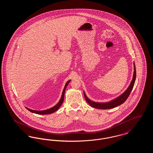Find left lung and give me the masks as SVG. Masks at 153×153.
I'll return each instance as SVG.
<instances>
[{
  "label": "left lung",
  "mask_w": 153,
  "mask_h": 153,
  "mask_svg": "<svg viewBox=\"0 0 153 153\" xmlns=\"http://www.w3.org/2000/svg\"><path fill=\"white\" fill-rule=\"evenodd\" d=\"M134 72L133 74L132 80L131 81V83L129 85V87L126 89V91L122 94V95H120L119 97H117L116 99L110 101V102H93L91 100L89 99H88L87 96L85 95V92L84 94V97L86 100V101L88 102V104L92 106V107H94L95 108L97 109H111L115 108L118 105H120V104H123L124 102H125L129 95L131 93V91L133 88V87L135 84V81L136 79V69H135V64L134 63Z\"/></svg>",
  "instance_id": "left-lung-1"
}]
</instances>
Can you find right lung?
I'll return each mask as SVG.
<instances>
[{
	"label": "right lung",
	"mask_w": 153,
	"mask_h": 153,
	"mask_svg": "<svg viewBox=\"0 0 153 153\" xmlns=\"http://www.w3.org/2000/svg\"><path fill=\"white\" fill-rule=\"evenodd\" d=\"M71 80L68 81L66 83L65 85V87L64 88V90H63V92H62V96H61V97L59 100V101L58 102V103L54 105V107H53L52 108H51L49 109H46V110H43V111H36V110H33V109H30L28 108L27 107L26 109H28L29 111L33 112V113H34V114H39V115H47V114H52L54 112H56L57 110H58V108L60 107V106L62 105V102H64V94H65V91L66 88L68 86V84L70 82Z\"/></svg>",
	"instance_id": "1"
}]
</instances>
